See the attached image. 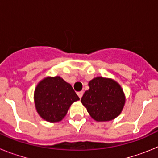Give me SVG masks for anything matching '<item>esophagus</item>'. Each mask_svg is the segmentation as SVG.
Returning a JSON list of instances; mask_svg holds the SVG:
<instances>
[{"label": "esophagus", "mask_w": 158, "mask_h": 158, "mask_svg": "<svg viewBox=\"0 0 158 158\" xmlns=\"http://www.w3.org/2000/svg\"><path fill=\"white\" fill-rule=\"evenodd\" d=\"M84 94V92L83 91H81V92H77V96L80 97V98H81L82 96H83Z\"/></svg>", "instance_id": "34e87169"}]
</instances>
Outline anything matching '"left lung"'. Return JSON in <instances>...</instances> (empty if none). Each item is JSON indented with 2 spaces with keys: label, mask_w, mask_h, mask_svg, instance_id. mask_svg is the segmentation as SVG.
Wrapping results in <instances>:
<instances>
[{
  "label": "left lung",
  "mask_w": 158,
  "mask_h": 158,
  "mask_svg": "<svg viewBox=\"0 0 158 158\" xmlns=\"http://www.w3.org/2000/svg\"><path fill=\"white\" fill-rule=\"evenodd\" d=\"M89 89L84 93L81 103L92 118L96 121H109L116 118L125 104L122 88L115 81L96 77L89 83Z\"/></svg>",
  "instance_id": "left-lung-1"
}]
</instances>
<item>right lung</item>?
I'll return each mask as SVG.
<instances>
[{
  "mask_svg": "<svg viewBox=\"0 0 158 158\" xmlns=\"http://www.w3.org/2000/svg\"><path fill=\"white\" fill-rule=\"evenodd\" d=\"M35 104L39 115L48 122H59L73 102L79 100L69 83L60 77H46L35 90Z\"/></svg>",
  "mask_w": 158,
  "mask_h": 158,
  "instance_id": "add662e5",
  "label": "right lung"
}]
</instances>
